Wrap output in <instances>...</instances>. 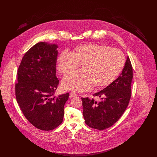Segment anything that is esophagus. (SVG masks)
<instances>
[{"label": "esophagus", "instance_id": "esophagus-1", "mask_svg": "<svg viewBox=\"0 0 157 157\" xmlns=\"http://www.w3.org/2000/svg\"><path fill=\"white\" fill-rule=\"evenodd\" d=\"M78 96V95L75 94V93H74V92H71L70 93V98L76 97Z\"/></svg>", "mask_w": 157, "mask_h": 157}]
</instances>
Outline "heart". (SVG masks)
Listing matches in <instances>:
<instances>
[{"label":"heart","instance_id":"1","mask_svg":"<svg viewBox=\"0 0 157 157\" xmlns=\"http://www.w3.org/2000/svg\"><path fill=\"white\" fill-rule=\"evenodd\" d=\"M60 72L66 75L82 65V72L64 77L63 87L74 91H86L95 87L104 88L111 84L122 72L125 63L124 54L106 45L86 44L76 46L71 53L64 51L57 60Z\"/></svg>","mask_w":157,"mask_h":157}]
</instances>
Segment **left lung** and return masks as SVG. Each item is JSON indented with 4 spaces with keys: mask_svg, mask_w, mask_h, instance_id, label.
<instances>
[{
    "mask_svg": "<svg viewBox=\"0 0 157 157\" xmlns=\"http://www.w3.org/2000/svg\"><path fill=\"white\" fill-rule=\"evenodd\" d=\"M132 67L129 57L118 78L100 92L93 95L99 102L82 98L85 124L90 128L104 130L113 125L127 109L131 96Z\"/></svg>",
    "mask_w": 157,
    "mask_h": 157,
    "instance_id": "left-lung-1",
    "label": "left lung"
}]
</instances>
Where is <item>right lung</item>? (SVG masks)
<instances>
[{"label": "right lung", "instance_id": "add662e5", "mask_svg": "<svg viewBox=\"0 0 157 157\" xmlns=\"http://www.w3.org/2000/svg\"><path fill=\"white\" fill-rule=\"evenodd\" d=\"M57 48L45 42L33 46L23 56L17 72V102L30 124L44 131L61 124L69 95L54 96L59 82L56 76Z\"/></svg>", "mask_w": 157, "mask_h": 157}]
</instances>
